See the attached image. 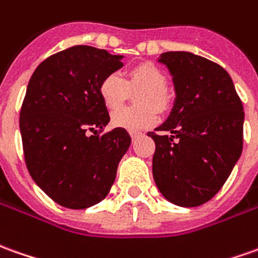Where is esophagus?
<instances>
[{
  "mask_svg": "<svg viewBox=\"0 0 258 258\" xmlns=\"http://www.w3.org/2000/svg\"><path fill=\"white\" fill-rule=\"evenodd\" d=\"M130 136H131V138H133V140H136V138H138V137L141 136V133H137V131H131V133H130Z\"/></svg>",
  "mask_w": 258,
  "mask_h": 258,
  "instance_id": "34e87169",
  "label": "esophagus"
}]
</instances>
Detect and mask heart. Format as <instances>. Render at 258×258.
Listing matches in <instances>:
<instances>
[{
    "label": "heart",
    "instance_id": "obj_1",
    "mask_svg": "<svg viewBox=\"0 0 258 258\" xmlns=\"http://www.w3.org/2000/svg\"><path fill=\"white\" fill-rule=\"evenodd\" d=\"M141 90L136 98L140 109H118L125 102L130 91ZM99 96L107 110L115 111L111 122L115 127L140 131L148 128L158 121V111H165L169 107V94L166 90V76L152 63H140L130 68L125 79L110 73L101 79Z\"/></svg>",
    "mask_w": 258,
    "mask_h": 258
}]
</instances>
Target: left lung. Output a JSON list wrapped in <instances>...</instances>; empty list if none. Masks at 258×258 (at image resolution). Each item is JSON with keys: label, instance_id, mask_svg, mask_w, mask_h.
<instances>
[{"label": "left lung", "instance_id": "obj_1", "mask_svg": "<svg viewBox=\"0 0 258 258\" xmlns=\"http://www.w3.org/2000/svg\"><path fill=\"white\" fill-rule=\"evenodd\" d=\"M176 99L166 121L148 136L155 143L152 175L173 205L194 208L225 185L243 150L244 111L220 64L190 52H165Z\"/></svg>", "mask_w": 258, "mask_h": 258}]
</instances>
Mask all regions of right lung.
<instances>
[{
  "instance_id": "right-lung-1",
  "label": "right lung",
  "mask_w": 258,
  "mask_h": 258,
  "mask_svg": "<svg viewBox=\"0 0 258 258\" xmlns=\"http://www.w3.org/2000/svg\"><path fill=\"white\" fill-rule=\"evenodd\" d=\"M121 59L76 45L45 59L28 83L19 113L26 168L60 206L86 209L101 202L131 144L124 128L103 133L110 115L99 85L121 68Z\"/></svg>"
}]
</instances>
